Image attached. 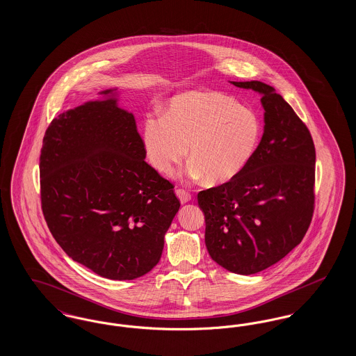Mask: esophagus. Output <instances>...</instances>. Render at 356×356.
Returning a JSON list of instances; mask_svg holds the SVG:
<instances>
[{"label": "esophagus", "instance_id": "esophagus-1", "mask_svg": "<svg viewBox=\"0 0 356 356\" xmlns=\"http://www.w3.org/2000/svg\"><path fill=\"white\" fill-rule=\"evenodd\" d=\"M176 195L180 199L181 204H186L191 200V193L186 192V189H176Z\"/></svg>", "mask_w": 356, "mask_h": 356}]
</instances>
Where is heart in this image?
Here are the masks:
<instances>
[{"label": "heart", "instance_id": "heart-1", "mask_svg": "<svg viewBox=\"0 0 356 356\" xmlns=\"http://www.w3.org/2000/svg\"><path fill=\"white\" fill-rule=\"evenodd\" d=\"M260 140L252 111L219 92H186L173 97L164 118L148 119L143 141L153 168L170 175L189 147L191 175L213 186L237 177Z\"/></svg>", "mask_w": 356, "mask_h": 356}]
</instances>
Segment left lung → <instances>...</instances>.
I'll use <instances>...</instances> for the list:
<instances>
[{
    "mask_svg": "<svg viewBox=\"0 0 356 356\" xmlns=\"http://www.w3.org/2000/svg\"><path fill=\"white\" fill-rule=\"evenodd\" d=\"M261 95L264 134L244 170L229 183L199 192L205 245L222 268L263 271L305 237L315 203V145L305 122L261 81H231Z\"/></svg>",
    "mask_w": 356,
    "mask_h": 356,
    "instance_id": "8db88e82",
    "label": "left lung"
}]
</instances>
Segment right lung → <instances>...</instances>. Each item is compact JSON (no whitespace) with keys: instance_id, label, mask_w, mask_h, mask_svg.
<instances>
[{"instance_id":"right-lung-1","label":"right lung","mask_w":356,"mask_h":356,"mask_svg":"<svg viewBox=\"0 0 356 356\" xmlns=\"http://www.w3.org/2000/svg\"><path fill=\"white\" fill-rule=\"evenodd\" d=\"M53 119L40 154L41 208L56 241L102 277L134 280L159 263L180 208L144 160L135 118L116 89Z\"/></svg>"}]
</instances>
